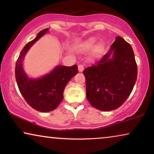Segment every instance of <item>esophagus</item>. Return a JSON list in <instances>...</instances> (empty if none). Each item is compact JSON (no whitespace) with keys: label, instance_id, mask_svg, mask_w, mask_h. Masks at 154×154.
Returning a JSON list of instances; mask_svg holds the SVG:
<instances>
[{"label":"esophagus","instance_id":"34e87169","mask_svg":"<svg viewBox=\"0 0 154 154\" xmlns=\"http://www.w3.org/2000/svg\"><path fill=\"white\" fill-rule=\"evenodd\" d=\"M78 70H79V72H82L84 70V65H78Z\"/></svg>","mask_w":154,"mask_h":154}]
</instances>
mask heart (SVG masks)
I'll use <instances>...</instances> for the list:
<instances>
[{
  "mask_svg": "<svg viewBox=\"0 0 154 154\" xmlns=\"http://www.w3.org/2000/svg\"><path fill=\"white\" fill-rule=\"evenodd\" d=\"M96 42L97 39L95 38H91L88 39V40L84 42L82 45L83 49L85 50H89L92 49L93 47L94 46L95 43H96ZM103 51H104V44L102 43V42H100V43L97 44V46L95 47L94 54L97 56H99L102 53Z\"/></svg>",
  "mask_w": 154,
  "mask_h": 154,
  "instance_id": "heart-1",
  "label": "heart"
}]
</instances>
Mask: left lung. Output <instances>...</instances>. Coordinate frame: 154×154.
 Wrapping results in <instances>:
<instances>
[{
	"label": "left lung",
	"mask_w": 154,
	"mask_h": 154,
	"mask_svg": "<svg viewBox=\"0 0 154 154\" xmlns=\"http://www.w3.org/2000/svg\"><path fill=\"white\" fill-rule=\"evenodd\" d=\"M83 74L86 79V96L91 106L101 111L119 108L129 97L137 78L131 46L122 37H116L108 53L85 68Z\"/></svg>",
	"instance_id": "left-lung-1"
}]
</instances>
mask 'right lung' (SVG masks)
Here are the masks:
<instances>
[{
  "mask_svg": "<svg viewBox=\"0 0 154 154\" xmlns=\"http://www.w3.org/2000/svg\"><path fill=\"white\" fill-rule=\"evenodd\" d=\"M48 30V28H45L40 31L34 40L23 48L15 70L17 87L25 100L31 107L42 112H50L57 107L63 99L65 86L78 72L77 65L71 67L58 65L42 78L30 79L27 77L22 67V60L30 47Z\"/></svg>",
  "mask_w": 154,
  "mask_h": 154,
  "instance_id": "obj_1",
  "label": "right lung"
}]
</instances>
